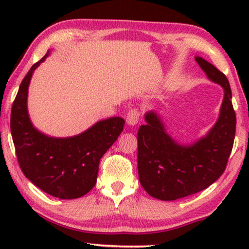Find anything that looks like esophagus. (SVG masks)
I'll return each mask as SVG.
<instances>
[{"label": "esophagus", "mask_w": 249, "mask_h": 249, "mask_svg": "<svg viewBox=\"0 0 249 249\" xmlns=\"http://www.w3.org/2000/svg\"><path fill=\"white\" fill-rule=\"evenodd\" d=\"M139 112L137 110H131L128 112L127 114V118H125V120H127V124L129 125H136L138 124L139 121Z\"/></svg>", "instance_id": "1"}]
</instances>
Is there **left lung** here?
Masks as SVG:
<instances>
[{
  "label": "left lung",
  "mask_w": 249,
  "mask_h": 249,
  "mask_svg": "<svg viewBox=\"0 0 249 249\" xmlns=\"http://www.w3.org/2000/svg\"><path fill=\"white\" fill-rule=\"evenodd\" d=\"M206 77L223 88L219 118L207 134L192 144H180L168 132L161 115L145 113L138 130V176L154 198L176 200L193 195L216 181L226 170L236 134V113L227 77L213 64L195 56Z\"/></svg>",
  "instance_id": "obj_1"
}]
</instances>
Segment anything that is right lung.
Returning a JSON list of instances; mask_svg holds the SVG:
<instances>
[{
    "label": "right lung",
    "mask_w": 249,
    "mask_h": 249,
    "mask_svg": "<svg viewBox=\"0 0 249 249\" xmlns=\"http://www.w3.org/2000/svg\"><path fill=\"white\" fill-rule=\"evenodd\" d=\"M49 55L47 52L34 64L20 84L10 127L23 175L51 196L74 199L95 186L102 156L124 130V120L120 117L105 119L66 138L51 137L34 127L27 107L28 87L34 71Z\"/></svg>",
    "instance_id": "right-lung-1"
}]
</instances>
